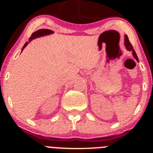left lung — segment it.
<instances>
[{
    "label": "left lung",
    "mask_w": 153,
    "mask_h": 153,
    "mask_svg": "<svg viewBox=\"0 0 153 153\" xmlns=\"http://www.w3.org/2000/svg\"><path fill=\"white\" fill-rule=\"evenodd\" d=\"M124 45H125L126 48H127V50L128 51H131V52H132L133 56H134V58L137 59V61H139L138 57H137V56L136 52H135L134 50V49H133L132 45H131V43L129 42V39H128V36H127V35H125V39H124Z\"/></svg>",
    "instance_id": "left-lung-1"
}]
</instances>
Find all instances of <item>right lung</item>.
Wrapping results in <instances>:
<instances>
[{
	"mask_svg": "<svg viewBox=\"0 0 153 153\" xmlns=\"http://www.w3.org/2000/svg\"><path fill=\"white\" fill-rule=\"evenodd\" d=\"M52 33H53V31L50 30V29H39V30L35 31V32H34L32 34H31V37L29 39V42H26L25 43V45H24V47H23V48H22V51L26 47V45L30 42L31 40L34 39L39 37V36H45V35L51 34H52Z\"/></svg>",
	"mask_w": 153,
	"mask_h": 153,
	"instance_id": "1",
	"label": "right lung"
}]
</instances>
